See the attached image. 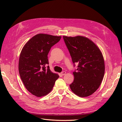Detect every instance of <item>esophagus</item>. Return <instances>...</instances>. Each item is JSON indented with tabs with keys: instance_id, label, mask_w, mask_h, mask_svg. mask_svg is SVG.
I'll return each mask as SVG.
<instances>
[{
	"instance_id": "obj_1",
	"label": "esophagus",
	"mask_w": 122,
	"mask_h": 122,
	"mask_svg": "<svg viewBox=\"0 0 122 122\" xmlns=\"http://www.w3.org/2000/svg\"><path fill=\"white\" fill-rule=\"evenodd\" d=\"M66 72H65V71H63V72H62L61 73V74L62 75V76H64V75H65L66 74Z\"/></svg>"
}]
</instances>
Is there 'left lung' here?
Returning a JSON list of instances; mask_svg holds the SVG:
<instances>
[{
	"label": "left lung",
	"instance_id": "obj_1",
	"mask_svg": "<svg viewBox=\"0 0 122 122\" xmlns=\"http://www.w3.org/2000/svg\"><path fill=\"white\" fill-rule=\"evenodd\" d=\"M74 63L78 64L73 72L74 79L70 85L71 90L79 97H84L94 93L102 82L105 72L102 53L97 46L83 36H63Z\"/></svg>",
	"mask_w": 122,
	"mask_h": 122
}]
</instances>
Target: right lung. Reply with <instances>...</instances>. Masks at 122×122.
<instances>
[{
	"instance_id": "right-lung-1",
	"label": "right lung",
	"mask_w": 122,
	"mask_h": 122,
	"mask_svg": "<svg viewBox=\"0 0 122 122\" xmlns=\"http://www.w3.org/2000/svg\"><path fill=\"white\" fill-rule=\"evenodd\" d=\"M61 36L39 33L31 38L23 47L19 60V72L25 86L37 97L51 92L58 74L50 70L48 54Z\"/></svg>"
}]
</instances>
